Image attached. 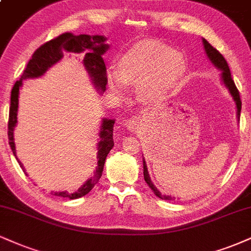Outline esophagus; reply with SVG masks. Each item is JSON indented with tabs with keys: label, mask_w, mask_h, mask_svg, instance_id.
<instances>
[{
	"label": "esophagus",
	"mask_w": 251,
	"mask_h": 251,
	"mask_svg": "<svg viewBox=\"0 0 251 251\" xmlns=\"http://www.w3.org/2000/svg\"><path fill=\"white\" fill-rule=\"evenodd\" d=\"M125 125H126V127H127V129H129V131L134 132V131H137L139 127H140L141 119L138 117H133V118H131V119H128L127 122L125 123Z\"/></svg>",
	"instance_id": "34e87169"
}]
</instances>
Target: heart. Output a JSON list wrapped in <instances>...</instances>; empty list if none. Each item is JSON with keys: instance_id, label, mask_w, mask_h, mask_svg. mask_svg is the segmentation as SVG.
I'll list each match as a JSON object with an SVG mask.
<instances>
[{"instance_id": "1", "label": "heart", "mask_w": 251, "mask_h": 251, "mask_svg": "<svg viewBox=\"0 0 251 251\" xmlns=\"http://www.w3.org/2000/svg\"><path fill=\"white\" fill-rule=\"evenodd\" d=\"M187 71V62L179 51L146 39L129 47L118 60V71L106 72L108 89L124 96L127 85L135 84V95L147 105L161 104L176 91Z\"/></svg>"}]
</instances>
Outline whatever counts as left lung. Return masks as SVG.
I'll use <instances>...</instances> for the list:
<instances>
[{
  "label": "left lung",
  "mask_w": 251,
  "mask_h": 251,
  "mask_svg": "<svg viewBox=\"0 0 251 251\" xmlns=\"http://www.w3.org/2000/svg\"><path fill=\"white\" fill-rule=\"evenodd\" d=\"M202 43H203V48H204V51H206V53H207L208 59L213 63V65L215 66L216 69L221 70V80H222V83L225 84V86L228 89V91H229V93H230V96L232 97V99H234L235 105H236L237 119L240 120L242 101H241L240 93H238L237 87H236V85H235L234 80H232V78H231V74H230V70H229L228 63L226 62L225 57H223L221 53H220L219 51L215 49V48L212 47V45L208 43L206 39L202 38ZM143 161H144V177H145V181H146L147 185L150 186V188L154 192V194L158 196V198L162 199V200H172V199H173L172 196L162 195L161 193L158 191V188L153 185L152 180H151V177H150L149 171H147V165H146V162H145V159H143Z\"/></svg>",
  "instance_id": "1"
}]
</instances>
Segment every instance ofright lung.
<instances>
[{
  "instance_id": "add662e5",
  "label": "right lung",
  "mask_w": 251,
  "mask_h": 251,
  "mask_svg": "<svg viewBox=\"0 0 251 251\" xmlns=\"http://www.w3.org/2000/svg\"><path fill=\"white\" fill-rule=\"evenodd\" d=\"M106 37L100 35H74L70 32L59 35L58 37L51 39L43 45L38 48L32 55L31 59L29 60L25 70L23 71L20 80L15 83L11 90L10 96V108H9V122H8V138L9 145H10L11 151L14 155L16 156V149H15L14 141V129L17 124V111H19V95L20 89L22 86L23 80L29 79V78H37L43 76L51 66L58 63L64 56V52H75L84 55L83 64L85 66L87 74L91 78L93 85L99 92L102 93L106 90V66H105L102 55L106 52L110 45L105 43ZM114 119H107L104 118L101 120L100 131H99V141L97 145V167L93 176L85 181L83 186L75 193L68 192H51V194L56 196H62V198H69L70 200L81 198L86 195L95 185L100 179L102 170H104L105 159L110 151L114 146L113 143V126ZM17 159V156H16ZM23 172V165L17 159ZM26 174V173H25Z\"/></svg>"
}]
</instances>
